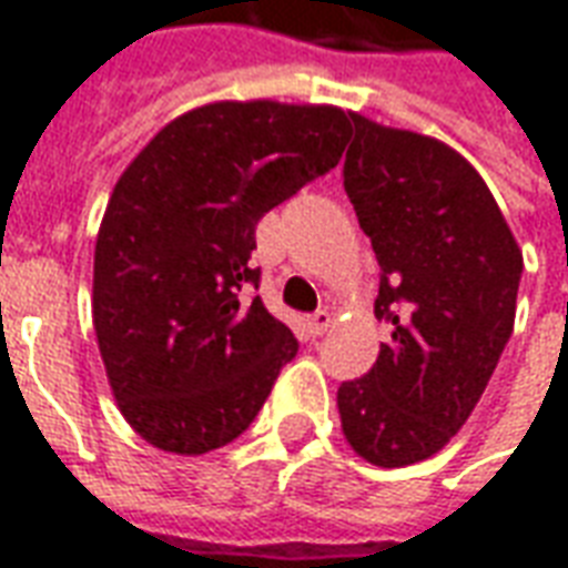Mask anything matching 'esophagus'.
Returning a JSON list of instances; mask_svg holds the SVG:
<instances>
[{
  "mask_svg": "<svg viewBox=\"0 0 568 568\" xmlns=\"http://www.w3.org/2000/svg\"><path fill=\"white\" fill-rule=\"evenodd\" d=\"M332 322L334 320L328 310H316V313L310 316V334H316V337H320V334H325L328 328H332Z\"/></svg>",
  "mask_w": 568,
  "mask_h": 568,
  "instance_id": "esophagus-1",
  "label": "esophagus"
}]
</instances>
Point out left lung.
Masks as SVG:
<instances>
[{"instance_id": "1", "label": "left lung", "mask_w": 568, "mask_h": 568, "mask_svg": "<svg viewBox=\"0 0 568 568\" xmlns=\"http://www.w3.org/2000/svg\"><path fill=\"white\" fill-rule=\"evenodd\" d=\"M344 187L381 264L374 368L341 383L349 447L381 468L423 463L465 426L514 332L524 252L459 151L353 112Z\"/></svg>"}]
</instances>
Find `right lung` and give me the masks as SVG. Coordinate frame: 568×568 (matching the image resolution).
I'll return each instance as SVG.
<instances>
[{"label": "right lung", "instance_id": "add662e5", "mask_svg": "<svg viewBox=\"0 0 568 568\" xmlns=\"http://www.w3.org/2000/svg\"><path fill=\"white\" fill-rule=\"evenodd\" d=\"M349 115L273 100L191 109L133 158L93 252V328L130 426L200 456L243 435L297 353L246 285L255 224L337 166Z\"/></svg>", "mask_w": 568, "mask_h": 568}]
</instances>
